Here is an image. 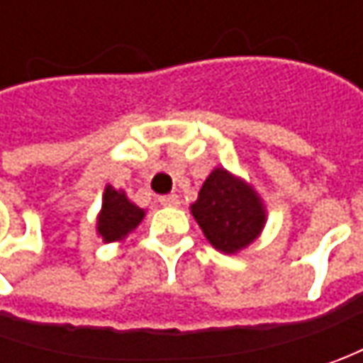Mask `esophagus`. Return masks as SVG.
<instances>
[{
    "mask_svg": "<svg viewBox=\"0 0 363 363\" xmlns=\"http://www.w3.org/2000/svg\"><path fill=\"white\" fill-rule=\"evenodd\" d=\"M160 203L161 206H179V198H177V194H167V196H160Z\"/></svg>",
    "mask_w": 363,
    "mask_h": 363,
    "instance_id": "34e87169",
    "label": "esophagus"
}]
</instances>
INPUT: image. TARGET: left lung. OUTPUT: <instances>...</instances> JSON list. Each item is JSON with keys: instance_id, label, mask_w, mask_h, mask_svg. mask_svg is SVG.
Here are the masks:
<instances>
[{"instance_id": "1", "label": "left lung", "mask_w": 363, "mask_h": 363, "mask_svg": "<svg viewBox=\"0 0 363 363\" xmlns=\"http://www.w3.org/2000/svg\"><path fill=\"white\" fill-rule=\"evenodd\" d=\"M191 214L216 250L234 255L255 242L264 228L267 210L257 191L224 167L206 177Z\"/></svg>"}]
</instances>
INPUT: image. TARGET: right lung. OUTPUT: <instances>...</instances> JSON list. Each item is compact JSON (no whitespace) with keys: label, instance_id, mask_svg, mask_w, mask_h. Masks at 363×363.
Returning a JSON list of instances; mask_svg holds the SVG:
<instances>
[{"label":"right lung","instance_id":"obj_1","mask_svg":"<svg viewBox=\"0 0 363 363\" xmlns=\"http://www.w3.org/2000/svg\"><path fill=\"white\" fill-rule=\"evenodd\" d=\"M143 216H145V210L135 206L125 196V191L106 186L103 194V208L96 220V232L99 236H103L105 242L125 240L127 234H131L139 226Z\"/></svg>","mask_w":363,"mask_h":363}]
</instances>
